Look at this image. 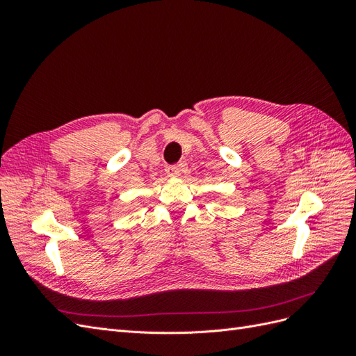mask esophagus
<instances>
[{
	"instance_id": "1",
	"label": "esophagus",
	"mask_w": 356,
	"mask_h": 356,
	"mask_svg": "<svg viewBox=\"0 0 356 356\" xmlns=\"http://www.w3.org/2000/svg\"><path fill=\"white\" fill-rule=\"evenodd\" d=\"M166 174L169 175V177H179V168L178 166H168L166 168Z\"/></svg>"
}]
</instances>
